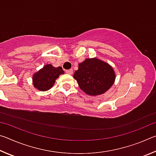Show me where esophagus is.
Here are the masks:
<instances>
[{"instance_id":"34e87169","label":"esophagus","mask_w":156,"mask_h":156,"mask_svg":"<svg viewBox=\"0 0 156 156\" xmlns=\"http://www.w3.org/2000/svg\"><path fill=\"white\" fill-rule=\"evenodd\" d=\"M65 72L67 73H68V74H72V73H73V69H71L66 70Z\"/></svg>"}]
</instances>
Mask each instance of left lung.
Masks as SVG:
<instances>
[{
    "label": "left lung",
    "mask_w": 156,
    "mask_h": 156,
    "mask_svg": "<svg viewBox=\"0 0 156 156\" xmlns=\"http://www.w3.org/2000/svg\"><path fill=\"white\" fill-rule=\"evenodd\" d=\"M73 77L82 91L89 96H96L105 94L112 87L115 80V73L107 62L93 58H87L78 64V70Z\"/></svg>",
    "instance_id": "8db88e82"
}]
</instances>
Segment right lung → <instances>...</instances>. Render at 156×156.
Returning <instances> with one entry per match:
<instances>
[{
    "label": "right lung",
    "mask_w": 156,
    "mask_h": 156,
    "mask_svg": "<svg viewBox=\"0 0 156 156\" xmlns=\"http://www.w3.org/2000/svg\"><path fill=\"white\" fill-rule=\"evenodd\" d=\"M65 72L61 67H55L51 64H47L34 73L32 76V83L34 87L41 91H45L51 89L60 75Z\"/></svg>",
    "instance_id": "1"
}]
</instances>
